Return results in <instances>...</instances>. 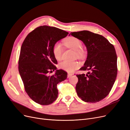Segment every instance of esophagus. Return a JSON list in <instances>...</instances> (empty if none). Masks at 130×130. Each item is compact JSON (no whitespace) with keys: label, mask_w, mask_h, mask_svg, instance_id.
I'll use <instances>...</instances> for the list:
<instances>
[{"label":"esophagus","mask_w":130,"mask_h":130,"mask_svg":"<svg viewBox=\"0 0 130 130\" xmlns=\"http://www.w3.org/2000/svg\"><path fill=\"white\" fill-rule=\"evenodd\" d=\"M72 76V74H71V73H68V78H69L70 76Z\"/></svg>","instance_id":"1"}]
</instances>
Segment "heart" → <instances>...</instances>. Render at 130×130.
<instances>
[{"label":"heart","mask_w":130,"mask_h":130,"mask_svg":"<svg viewBox=\"0 0 130 130\" xmlns=\"http://www.w3.org/2000/svg\"><path fill=\"white\" fill-rule=\"evenodd\" d=\"M64 44L69 48L75 51V55L77 57L82 58L84 56V52L82 48L83 43L79 39L75 37H70L64 42ZM63 48L62 44L59 42H56L53 46L52 52L54 57L57 60H60L62 58ZM60 68L68 72H72L79 67V63L76 61L70 62L63 61L59 64Z\"/></svg>","instance_id":"b5f03b06"}]
</instances>
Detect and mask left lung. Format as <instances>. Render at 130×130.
Here are the masks:
<instances>
[{"label": "left lung", "instance_id": "left-lung-1", "mask_svg": "<svg viewBox=\"0 0 130 130\" xmlns=\"http://www.w3.org/2000/svg\"><path fill=\"white\" fill-rule=\"evenodd\" d=\"M70 35L83 41L87 50V59L80 70L89 72L77 75V95L85 102H100L109 94L116 78L114 46L103 36L88 30L71 32Z\"/></svg>", "mask_w": 130, "mask_h": 130}]
</instances>
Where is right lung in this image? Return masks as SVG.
I'll return each instance as SVG.
<instances>
[{"instance_id": "right-lung-1", "label": "right lung", "mask_w": 130, "mask_h": 130, "mask_svg": "<svg viewBox=\"0 0 130 130\" xmlns=\"http://www.w3.org/2000/svg\"><path fill=\"white\" fill-rule=\"evenodd\" d=\"M68 32L54 27L41 26L29 33L21 48L18 70L25 90L35 103L47 105L58 97L57 84L67 78L64 70H57L58 63L52 48ZM56 70L54 75L48 73Z\"/></svg>"}]
</instances>
